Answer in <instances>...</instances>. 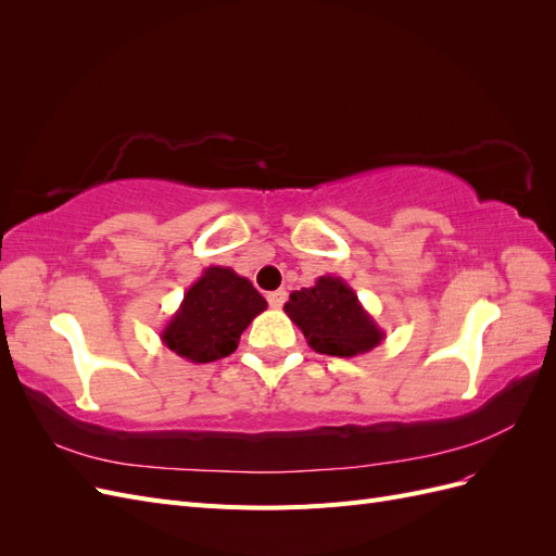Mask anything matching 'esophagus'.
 <instances>
[{
    "label": "esophagus",
    "mask_w": 556,
    "mask_h": 556,
    "mask_svg": "<svg viewBox=\"0 0 556 556\" xmlns=\"http://www.w3.org/2000/svg\"><path fill=\"white\" fill-rule=\"evenodd\" d=\"M268 306L271 308H280L285 304V299H288V292L285 290H276V292H268Z\"/></svg>",
    "instance_id": "1"
}]
</instances>
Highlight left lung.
<instances>
[{"mask_svg": "<svg viewBox=\"0 0 556 556\" xmlns=\"http://www.w3.org/2000/svg\"><path fill=\"white\" fill-rule=\"evenodd\" d=\"M285 313L319 355L357 357L384 339L355 290L339 276H319L313 288L292 292Z\"/></svg>", "mask_w": 556, "mask_h": 556, "instance_id": "left-lung-1", "label": "left lung"}]
</instances>
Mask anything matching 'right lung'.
<instances>
[{"label": "right lung", "mask_w": 556, "mask_h": 556, "mask_svg": "<svg viewBox=\"0 0 556 556\" xmlns=\"http://www.w3.org/2000/svg\"><path fill=\"white\" fill-rule=\"evenodd\" d=\"M264 311L266 299L248 278L229 266H208L185 292L160 339L192 364L217 362L237 350L241 333Z\"/></svg>", "instance_id": "add662e5"}]
</instances>
